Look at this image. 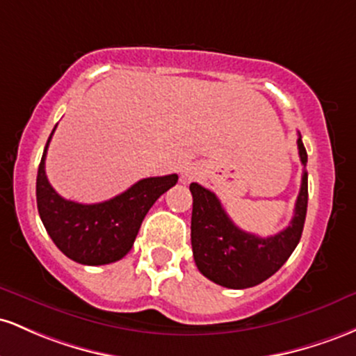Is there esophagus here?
<instances>
[{
	"mask_svg": "<svg viewBox=\"0 0 356 356\" xmlns=\"http://www.w3.org/2000/svg\"><path fill=\"white\" fill-rule=\"evenodd\" d=\"M186 177H191V171H186Z\"/></svg>",
	"mask_w": 356,
	"mask_h": 356,
	"instance_id": "obj_1",
	"label": "esophagus"
}]
</instances>
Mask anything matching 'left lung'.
<instances>
[{
    "mask_svg": "<svg viewBox=\"0 0 356 356\" xmlns=\"http://www.w3.org/2000/svg\"><path fill=\"white\" fill-rule=\"evenodd\" d=\"M299 158L306 168L307 153L298 138ZM191 247L198 270L215 284L229 289H245L264 282L277 273L301 238L307 210V171L302 170L294 217L289 225L270 237L243 232L230 220L213 191L191 183Z\"/></svg>",
    "mask_w": 356,
    "mask_h": 356,
    "instance_id": "obj_1",
    "label": "left lung"
}]
</instances>
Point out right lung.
Listing matches in <instances>:
<instances>
[{
  "label": "right lung",
  "mask_w": 356,
  "mask_h": 356,
  "mask_svg": "<svg viewBox=\"0 0 356 356\" xmlns=\"http://www.w3.org/2000/svg\"><path fill=\"white\" fill-rule=\"evenodd\" d=\"M51 134L37 175L38 213L50 238L79 264L104 266L119 261L131 250L139 227L154 202L177 185L178 175L139 179L107 202L92 205L72 202L60 197L47 178L45 158Z\"/></svg>",
  "instance_id": "1"
}]
</instances>
